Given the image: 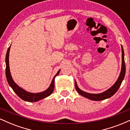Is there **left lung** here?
<instances>
[{
	"label": "left lung",
	"mask_w": 130,
	"mask_h": 130,
	"mask_svg": "<svg viewBox=\"0 0 130 130\" xmlns=\"http://www.w3.org/2000/svg\"><path fill=\"white\" fill-rule=\"evenodd\" d=\"M122 48V68L121 71H120V75H119V77H118L117 80H116V83L114 84L110 87L109 89H108L107 90L104 91V92H102L100 93H89L87 92H84L80 90L79 88L77 86L76 81L75 80V87L76 89L77 92H78L79 94H80L81 96H84L85 98H87L88 99L91 100L93 101H101L103 100L107 99L111 97L112 96L114 95L115 93L117 92L118 89L120 87V85H121L122 81H123V79L125 77V72H126V67H125V60H124V51H123V46L121 45Z\"/></svg>",
	"instance_id": "obj_1"
}]
</instances>
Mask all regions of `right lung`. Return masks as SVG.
Wrapping results in <instances>:
<instances>
[{
    "instance_id": "1",
    "label": "right lung",
    "mask_w": 130,
    "mask_h": 130,
    "mask_svg": "<svg viewBox=\"0 0 130 130\" xmlns=\"http://www.w3.org/2000/svg\"><path fill=\"white\" fill-rule=\"evenodd\" d=\"M10 47H11V45L10 46L8 50H7L5 57L6 77H7V80L8 81L9 86L12 88L13 91L17 94L18 96L20 98H21L22 100H23L28 101V102H37V101L44 99V98L47 97L50 95H51V93L53 92L54 89L55 77L59 74L60 70H59L57 71L56 75L53 77L50 87L47 88L46 90L43 91L42 92H39V93H36L27 92V91L25 90L24 89H22L21 87H19L17 84H16L14 80H13L12 77H11V73H10V67H9V53H10Z\"/></svg>"
}]
</instances>
